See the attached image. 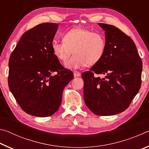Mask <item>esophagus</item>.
<instances>
[{
	"label": "esophagus",
	"instance_id": "1",
	"mask_svg": "<svg viewBox=\"0 0 149 149\" xmlns=\"http://www.w3.org/2000/svg\"><path fill=\"white\" fill-rule=\"evenodd\" d=\"M80 75H81L80 72H77V71H74V76L75 77H80Z\"/></svg>",
	"mask_w": 149,
	"mask_h": 149
}]
</instances>
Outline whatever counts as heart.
<instances>
[{"label": "heart", "instance_id": "b5f03b06", "mask_svg": "<svg viewBox=\"0 0 149 149\" xmlns=\"http://www.w3.org/2000/svg\"><path fill=\"white\" fill-rule=\"evenodd\" d=\"M62 40L52 42V49L57 58L62 62L71 55L73 50V56L65 62V66L70 69L97 64L104 56L107 47L102 34L82 27H75L65 33Z\"/></svg>", "mask_w": 149, "mask_h": 149}]
</instances>
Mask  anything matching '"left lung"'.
I'll list each match as a JSON object with an SVG mask.
<instances>
[{
    "label": "left lung",
    "mask_w": 149,
    "mask_h": 149,
    "mask_svg": "<svg viewBox=\"0 0 149 149\" xmlns=\"http://www.w3.org/2000/svg\"><path fill=\"white\" fill-rule=\"evenodd\" d=\"M98 24L105 31L107 47L102 59L82 73L84 100L94 114L112 116L127 109L137 94L143 63L129 36L112 25Z\"/></svg>",
    "instance_id": "obj_1"
}]
</instances>
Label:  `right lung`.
<instances>
[{
    "label": "right lung",
    "instance_id": "add662e5",
    "mask_svg": "<svg viewBox=\"0 0 149 149\" xmlns=\"http://www.w3.org/2000/svg\"><path fill=\"white\" fill-rule=\"evenodd\" d=\"M58 26L43 23L25 32L9 58V89L22 109L34 116L54 114L63 90L74 77L52 51ZM54 72L57 74L52 76Z\"/></svg>",
    "mask_w": 149,
    "mask_h": 149
}]
</instances>
